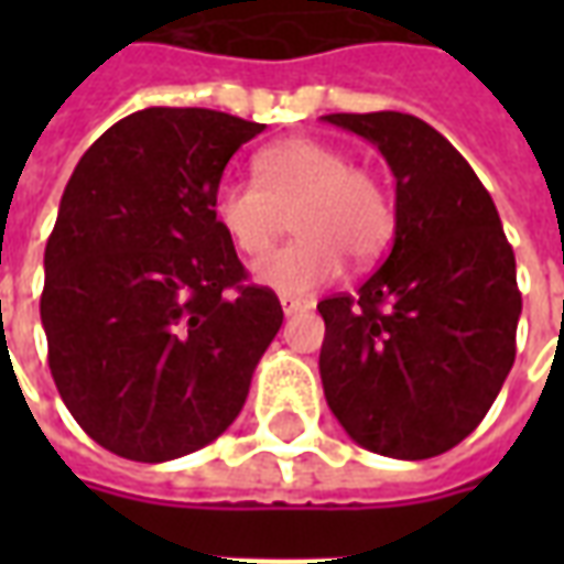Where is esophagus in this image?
Masks as SVG:
<instances>
[{
	"label": "esophagus",
	"instance_id": "1",
	"mask_svg": "<svg viewBox=\"0 0 564 564\" xmlns=\"http://www.w3.org/2000/svg\"><path fill=\"white\" fill-rule=\"evenodd\" d=\"M281 307L286 317H293V314H302V311H307V307H311V302H305V299H293V295H281Z\"/></svg>",
	"mask_w": 564,
	"mask_h": 564
}]
</instances>
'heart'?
<instances>
[{
  "label": "heart",
  "mask_w": 564,
  "mask_h": 564,
  "mask_svg": "<svg viewBox=\"0 0 564 564\" xmlns=\"http://www.w3.org/2000/svg\"><path fill=\"white\" fill-rule=\"evenodd\" d=\"M257 184L226 177L214 189V220L238 253L262 257L290 226L293 245L259 259L253 278L283 295H305L341 274L344 259L366 265L395 235V198L383 177L317 139H283L259 150Z\"/></svg>",
  "instance_id": "heart-1"
}]
</instances>
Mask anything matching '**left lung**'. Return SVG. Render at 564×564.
I'll use <instances>...</instances> for the list:
<instances>
[{"instance_id": "1", "label": "left lung", "mask_w": 564, "mask_h": 564, "mask_svg": "<svg viewBox=\"0 0 564 564\" xmlns=\"http://www.w3.org/2000/svg\"><path fill=\"white\" fill-rule=\"evenodd\" d=\"M371 141L395 177V241L356 295L317 305L319 378L344 432L392 459L456 447L517 356V259L492 196L414 115H326Z\"/></svg>"}]
</instances>
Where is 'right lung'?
<instances>
[{
    "mask_svg": "<svg viewBox=\"0 0 564 564\" xmlns=\"http://www.w3.org/2000/svg\"><path fill=\"white\" fill-rule=\"evenodd\" d=\"M262 123L144 108L96 139L44 247L47 366L87 435L132 462L220 437L283 323L214 220L226 162Z\"/></svg>",
    "mask_w": 564,
    "mask_h": 564,
    "instance_id": "obj_1",
    "label": "right lung"
}]
</instances>
